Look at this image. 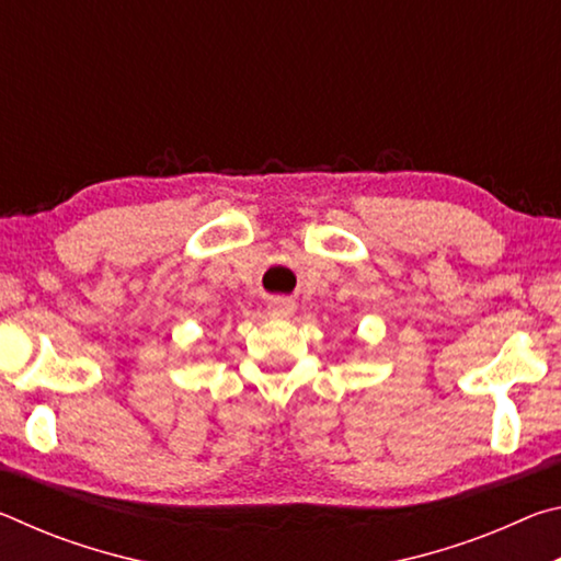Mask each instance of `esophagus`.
Here are the masks:
<instances>
[{"label":"esophagus","instance_id":"34e87169","mask_svg":"<svg viewBox=\"0 0 561 561\" xmlns=\"http://www.w3.org/2000/svg\"><path fill=\"white\" fill-rule=\"evenodd\" d=\"M267 311L272 317H277V319H287V317H291V311H294V301H289V299H272L270 304H267Z\"/></svg>","mask_w":561,"mask_h":561}]
</instances>
